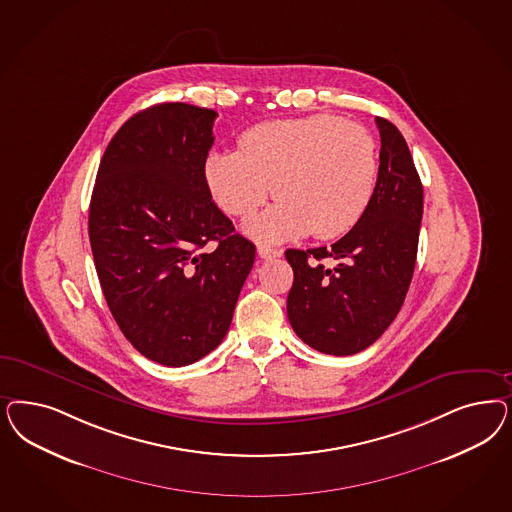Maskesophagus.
Here are the masks:
<instances>
[{
    "instance_id": "esophagus-1",
    "label": "esophagus",
    "mask_w": 512,
    "mask_h": 512,
    "mask_svg": "<svg viewBox=\"0 0 512 512\" xmlns=\"http://www.w3.org/2000/svg\"><path fill=\"white\" fill-rule=\"evenodd\" d=\"M256 252H258V256H260L262 260H273V258H279L282 254L281 250L269 247H258Z\"/></svg>"
}]
</instances>
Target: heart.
Returning a JSON list of instances; mask_svg holds the SVG:
<instances>
[{"label": "heart", "instance_id": "obj_1", "mask_svg": "<svg viewBox=\"0 0 512 512\" xmlns=\"http://www.w3.org/2000/svg\"><path fill=\"white\" fill-rule=\"evenodd\" d=\"M203 175L216 205L231 216L252 215L271 186L281 199L245 226L250 237L281 243L335 239L358 224L379 177L377 145L360 124L314 115L254 126L239 149L211 150Z\"/></svg>", "mask_w": 512, "mask_h": 512}]
</instances>
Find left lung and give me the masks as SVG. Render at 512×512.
I'll return each instance as SVG.
<instances>
[{
    "instance_id": "obj_1",
    "label": "left lung",
    "mask_w": 512,
    "mask_h": 512,
    "mask_svg": "<svg viewBox=\"0 0 512 512\" xmlns=\"http://www.w3.org/2000/svg\"><path fill=\"white\" fill-rule=\"evenodd\" d=\"M380 164L373 199L331 247L284 252L294 269L286 311L297 337L318 352L350 356L394 322L413 279L424 188L401 132L377 116ZM322 259L336 265L326 268Z\"/></svg>"
}]
</instances>
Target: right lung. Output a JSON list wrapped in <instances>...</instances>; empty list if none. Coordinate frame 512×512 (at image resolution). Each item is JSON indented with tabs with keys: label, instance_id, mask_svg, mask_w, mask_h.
<instances>
[{
	"label": "right lung",
	"instance_id": "right-lung-1",
	"mask_svg": "<svg viewBox=\"0 0 512 512\" xmlns=\"http://www.w3.org/2000/svg\"><path fill=\"white\" fill-rule=\"evenodd\" d=\"M215 118L188 103L133 115L105 149L90 199V247L109 311L133 348L167 367L222 343L256 254L205 182Z\"/></svg>",
	"mask_w": 512,
	"mask_h": 512
}]
</instances>
